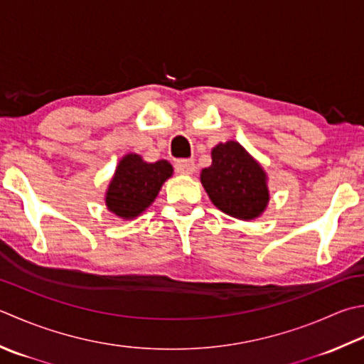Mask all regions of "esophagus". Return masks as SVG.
Returning <instances> with one entry per match:
<instances>
[{
	"instance_id": "34e87169",
	"label": "esophagus",
	"mask_w": 364,
	"mask_h": 364,
	"mask_svg": "<svg viewBox=\"0 0 364 364\" xmlns=\"http://www.w3.org/2000/svg\"><path fill=\"white\" fill-rule=\"evenodd\" d=\"M175 170L181 175H191L194 172V161L192 159H178L175 162Z\"/></svg>"
}]
</instances>
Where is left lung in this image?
Instances as JSON below:
<instances>
[{
    "mask_svg": "<svg viewBox=\"0 0 364 364\" xmlns=\"http://www.w3.org/2000/svg\"><path fill=\"white\" fill-rule=\"evenodd\" d=\"M211 159V166L200 173L210 200L232 218H259L269 200L267 173L260 164L233 140L213 148Z\"/></svg>",
    "mask_w": 364,
    "mask_h": 364,
    "instance_id": "left-lung-1",
    "label": "left lung"
}]
</instances>
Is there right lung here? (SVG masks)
<instances>
[{"label":"right lung","instance_id":"obj_1","mask_svg":"<svg viewBox=\"0 0 364 364\" xmlns=\"http://www.w3.org/2000/svg\"><path fill=\"white\" fill-rule=\"evenodd\" d=\"M172 173L173 168L167 161L145 162L139 154H126L105 192L107 208L121 219L137 218L154 202Z\"/></svg>","mask_w":364,"mask_h":364}]
</instances>
